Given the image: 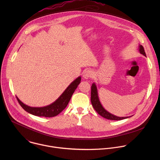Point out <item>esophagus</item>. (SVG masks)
<instances>
[{
  "instance_id": "esophagus-1",
  "label": "esophagus",
  "mask_w": 160,
  "mask_h": 160,
  "mask_svg": "<svg viewBox=\"0 0 160 160\" xmlns=\"http://www.w3.org/2000/svg\"><path fill=\"white\" fill-rule=\"evenodd\" d=\"M92 72L91 70H86L84 72L83 74V77L85 78V79H88L90 78H91L92 77Z\"/></svg>"
}]
</instances>
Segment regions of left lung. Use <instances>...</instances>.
<instances>
[{
    "label": "left lung",
    "mask_w": 160,
    "mask_h": 160,
    "mask_svg": "<svg viewBox=\"0 0 160 160\" xmlns=\"http://www.w3.org/2000/svg\"><path fill=\"white\" fill-rule=\"evenodd\" d=\"M139 52L144 55V56L146 57L144 48L142 45H139ZM91 103L92 104L93 108L94 109L97 111V112L100 115L101 117L108 119V120H121L123 119L128 118L130 117H117L116 115H114L110 113L108 111H106L103 106H102L99 99L98 96V88L96 87V85L95 83H93L92 85V87H91Z\"/></svg>",
    "instance_id": "left-lung-1"
}]
</instances>
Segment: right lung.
Wrapping results in <instances>:
<instances>
[{
    "instance_id": "add662e5",
    "label": "right lung",
    "mask_w": 160,
    "mask_h": 160,
    "mask_svg": "<svg viewBox=\"0 0 160 160\" xmlns=\"http://www.w3.org/2000/svg\"><path fill=\"white\" fill-rule=\"evenodd\" d=\"M81 82V77H78L68 86L62 94L52 104L44 107H30L22 103L18 97L17 100L21 106L27 112L37 117H54L65 109L75 92V89Z\"/></svg>"
}]
</instances>
